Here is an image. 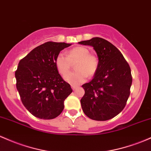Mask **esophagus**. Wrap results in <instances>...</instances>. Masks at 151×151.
I'll list each match as a JSON object with an SVG mask.
<instances>
[{
  "label": "esophagus",
  "mask_w": 151,
  "mask_h": 151,
  "mask_svg": "<svg viewBox=\"0 0 151 151\" xmlns=\"http://www.w3.org/2000/svg\"><path fill=\"white\" fill-rule=\"evenodd\" d=\"M77 88V86L76 85H72V89H73V90H74V89H76Z\"/></svg>",
  "instance_id": "34e87169"
}]
</instances>
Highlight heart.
<instances>
[{
	"label": "heart",
	"instance_id": "b5f03b06",
	"mask_svg": "<svg viewBox=\"0 0 151 151\" xmlns=\"http://www.w3.org/2000/svg\"><path fill=\"white\" fill-rule=\"evenodd\" d=\"M89 52L87 47L79 46L68 51L66 57L62 54H58L54 63L60 75L64 76L69 71L71 64H76L74 68L76 72L65 75L66 82L77 85L84 82L87 76L92 77L97 73L100 64L99 59L97 55Z\"/></svg>",
	"mask_w": 151,
	"mask_h": 151
}]
</instances>
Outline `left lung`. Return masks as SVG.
<instances>
[{"label":"left lung","mask_w":151,"mask_h":151,"mask_svg":"<svg viewBox=\"0 0 151 151\" xmlns=\"http://www.w3.org/2000/svg\"><path fill=\"white\" fill-rule=\"evenodd\" d=\"M79 44L92 46L100 62L94 78L82 85L85 91L80 100L82 110L94 120L113 118L123 110L130 96V66L118 49L105 39L94 37Z\"/></svg>","instance_id":"obj_1"}]
</instances>
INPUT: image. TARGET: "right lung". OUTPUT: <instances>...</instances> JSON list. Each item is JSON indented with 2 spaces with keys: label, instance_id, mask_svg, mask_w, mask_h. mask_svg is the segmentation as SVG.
I'll list each match as a JSON object with an SVG mask.
<instances>
[{
  "label": "right lung",
  "instance_id": "obj_1",
  "mask_svg": "<svg viewBox=\"0 0 151 151\" xmlns=\"http://www.w3.org/2000/svg\"><path fill=\"white\" fill-rule=\"evenodd\" d=\"M70 44L48 41L23 58L15 72L21 102L33 115L51 120L64 110V102L72 92L56 68L55 58Z\"/></svg>",
  "mask_w": 151,
  "mask_h": 151
}]
</instances>
